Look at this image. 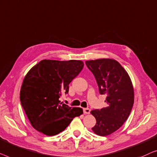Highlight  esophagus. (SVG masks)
<instances>
[{"label":"esophagus","instance_id":"esophagus-1","mask_svg":"<svg viewBox=\"0 0 157 157\" xmlns=\"http://www.w3.org/2000/svg\"><path fill=\"white\" fill-rule=\"evenodd\" d=\"M83 112H84V114H88L90 113V109H89V108H84Z\"/></svg>","mask_w":157,"mask_h":157}]
</instances>
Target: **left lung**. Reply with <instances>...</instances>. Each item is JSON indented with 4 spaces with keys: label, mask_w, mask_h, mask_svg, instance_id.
<instances>
[{
    "label": "left lung",
    "mask_w": 157,
    "mask_h": 157,
    "mask_svg": "<svg viewBox=\"0 0 157 157\" xmlns=\"http://www.w3.org/2000/svg\"><path fill=\"white\" fill-rule=\"evenodd\" d=\"M85 64L96 79L100 94L107 96V107L90 112L97 122L92 129L98 135L107 136L129 117L134 104L133 85L126 70L114 59H98Z\"/></svg>",
    "instance_id": "left-lung-1"
}]
</instances>
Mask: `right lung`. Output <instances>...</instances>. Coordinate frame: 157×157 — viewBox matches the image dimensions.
<instances>
[{"mask_svg":"<svg viewBox=\"0 0 157 157\" xmlns=\"http://www.w3.org/2000/svg\"><path fill=\"white\" fill-rule=\"evenodd\" d=\"M84 67L80 60L43 59L26 75L20 100L30 124L41 133L53 136L64 131L75 117L83 113L79 107H70L59 100L67 94L69 84Z\"/></svg>","mask_w":157,"mask_h":157,"instance_id":"1","label":"right lung"}]
</instances>
